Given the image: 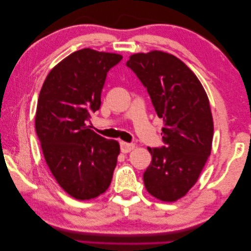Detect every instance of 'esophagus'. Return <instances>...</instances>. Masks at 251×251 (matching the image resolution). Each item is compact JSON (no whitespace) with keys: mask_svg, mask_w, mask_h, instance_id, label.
I'll return each instance as SVG.
<instances>
[{"mask_svg":"<svg viewBox=\"0 0 251 251\" xmlns=\"http://www.w3.org/2000/svg\"><path fill=\"white\" fill-rule=\"evenodd\" d=\"M134 145L133 143H128V142H125V141H121L120 142V149L123 153H128L130 152L131 150L134 149Z\"/></svg>","mask_w":251,"mask_h":251,"instance_id":"esophagus-1","label":"esophagus"}]
</instances>
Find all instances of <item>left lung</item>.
<instances>
[{
	"instance_id": "obj_1",
	"label": "left lung",
	"mask_w": 251,
	"mask_h": 251,
	"mask_svg": "<svg viewBox=\"0 0 251 251\" xmlns=\"http://www.w3.org/2000/svg\"><path fill=\"white\" fill-rule=\"evenodd\" d=\"M126 67L147 88L163 119L161 148H148L152 161L143 174L148 192L174 202L195 186L211 152L213 121L206 91L178 57L162 51L135 53Z\"/></svg>"
}]
</instances>
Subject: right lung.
Here are the masks:
<instances>
[{"label":"right lung","instance_id":"add662e5","mask_svg":"<svg viewBox=\"0 0 251 251\" xmlns=\"http://www.w3.org/2000/svg\"><path fill=\"white\" fill-rule=\"evenodd\" d=\"M122 60L116 53L82 49L57 63L40 91L35 130L49 169L63 190L77 200L106 191L120 153L88 126L100 109L106 73Z\"/></svg>","mask_w":251,"mask_h":251}]
</instances>
